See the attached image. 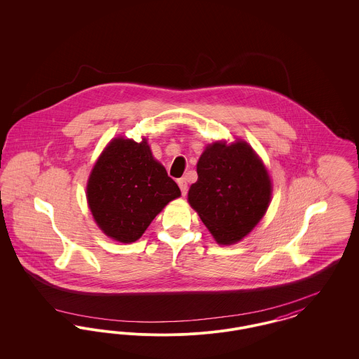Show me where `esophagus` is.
I'll use <instances>...</instances> for the list:
<instances>
[{
  "label": "esophagus",
  "mask_w": 359,
  "mask_h": 359,
  "mask_svg": "<svg viewBox=\"0 0 359 359\" xmlns=\"http://www.w3.org/2000/svg\"><path fill=\"white\" fill-rule=\"evenodd\" d=\"M177 184H179V187L182 189V195H183V196H186L188 191L187 182H186V179H179V180H177Z\"/></svg>",
  "instance_id": "1"
}]
</instances>
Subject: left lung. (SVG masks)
<instances>
[{
    "label": "left lung",
    "mask_w": 359,
    "mask_h": 359,
    "mask_svg": "<svg viewBox=\"0 0 359 359\" xmlns=\"http://www.w3.org/2000/svg\"><path fill=\"white\" fill-rule=\"evenodd\" d=\"M188 202L219 245L246 237L265 215L272 196L268 171L252 147L217 141L201 156Z\"/></svg>",
    "instance_id": "left-lung-1"
}]
</instances>
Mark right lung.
I'll return each instance as SVG.
<instances>
[{"label":"right lung","mask_w":359,"mask_h":359,"mask_svg":"<svg viewBox=\"0 0 359 359\" xmlns=\"http://www.w3.org/2000/svg\"><path fill=\"white\" fill-rule=\"evenodd\" d=\"M180 189L141 142L114 138L97 160L87 183V202L103 233L130 243L140 238L154 217Z\"/></svg>","instance_id":"right-lung-1"}]
</instances>
